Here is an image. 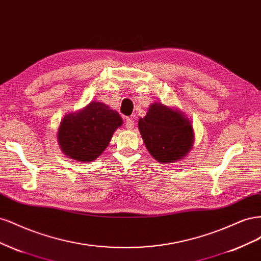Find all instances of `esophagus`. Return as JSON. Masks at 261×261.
Masks as SVG:
<instances>
[{"mask_svg": "<svg viewBox=\"0 0 261 261\" xmlns=\"http://www.w3.org/2000/svg\"><path fill=\"white\" fill-rule=\"evenodd\" d=\"M126 128L127 129H133L134 128V125H135V122H134V120L132 117H127L126 118Z\"/></svg>", "mask_w": 261, "mask_h": 261, "instance_id": "esophagus-1", "label": "esophagus"}]
</instances>
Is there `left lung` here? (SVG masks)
<instances>
[{
	"label": "left lung",
	"mask_w": 261,
	"mask_h": 261,
	"mask_svg": "<svg viewBox=\"0 0 261 261\" xmlns=\"http://www.w3.org/2000/svg\"><path fill=\"white\" fill-rule=\"evenodd\" d=\"M138 128L144 143L154 159L171 163L183 159L191 151L194 132L183 112L154 102L144 118H139Z\"/></svg>",
	"instance_id": "obj_1"
}]
</instances>
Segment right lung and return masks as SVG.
<instances>
[{
  "instance_id": "1",
  "label": "right lung",
  "mask_w": 261,
  "mask_h": 261,
  "mask_svg": "<svg viewBox=\"0 0 261 261\" xmlns=\"http://www.w3.org/2000/svg\"><path fill=\"white\" fill-rule=\"evenodd\" d=\"M122 117L107 105L91 101L78 112L66 114L60 124L58 143L68 158L90 162L105 151Z\"/></svg>"
}]
</instances>
